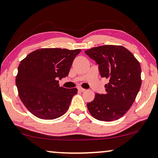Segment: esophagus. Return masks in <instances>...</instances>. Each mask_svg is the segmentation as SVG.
<instances>
[{"label":"esophagus","instance_id":"34e87169","mask_svg":"<svg viewBox=\"0 0 158 158\" xmlns=\"http://www.w3.org/2000/svg\"><path fill=\"white\" fill-rule=\"evenodd\" d=\"M77 89H78V91H82V92H83V91H85V89H83V88H82V87H78V88H77Z\"/></svg>","mask_w":158,"mask_h":158}]
</instances>
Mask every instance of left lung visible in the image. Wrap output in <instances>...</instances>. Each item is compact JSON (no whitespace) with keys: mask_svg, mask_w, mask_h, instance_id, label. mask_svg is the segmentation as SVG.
Returning <instances> with one entry per match:
<instances>
[{"mask_svg":"<svg viewBox=\"0 0 158 158\" xmlns=\"http://www.w3.org/2000/svg\"><path fill=\"white\" fill-rule=\"evenodd\" d=\"M99 64L100 75L109 79L106 93L96 94L87 104L92 116L102 121L122 118L132 106L141 85V66L130 51L122 46L104 45L85 52Z\"/></svg>","mask_w":158,"mask_h":158,"instance_id":"left-lung-1","label":"left lung"}]
</instances>
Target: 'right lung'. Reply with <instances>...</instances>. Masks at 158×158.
Returning a JSON list of instances; mask_svg holds the SVG:
<instances>
[{
	"instance_id": "right-lung-1",
	"label": "right lung",
	"mask_w": 158,
	"mask_h": 158,
	"mask_svg": "<svg viewBox=\"0 0 158 158\" xmlns=\"http://www.w3.org/2000/svg\"><path fill=\"white\" fill-rule=\"evenodd\" d=\"M81 49L40 48L22 59L16 85L22 103L32 114L44 120L63 115L69 109L76 88L59 86L58 79L67 76Z\"/></svg>"
}]
</instances>
